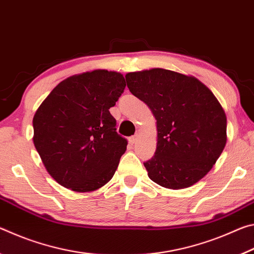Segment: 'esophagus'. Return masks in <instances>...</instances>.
<instances>
[{"label": "esophagus", "mask_w": 254, "mask_h": 254, "mask_svg": "<svg viewBox=\"0 0 254 254\" xmlns=\"http://www.w3.org/2000/svg\"><path fill=\"white\" fill-rule=\"evenodd\" d=\"M136 140H137V134H134V135L130 137V140H128V141H130L131 144H134L136 142Z\"/></svg>", "instance_id": "obj_1"}]
</instances>
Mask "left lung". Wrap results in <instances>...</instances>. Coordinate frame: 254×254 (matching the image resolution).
Wrapping results in <instances>:
<instances>
[{
    "label": "left lung",
    "instance_id": "obj_1",
    "mask_svg": "<svg viewBox=\"0 0 254 254\" xmlns=\"http://www.w3.org/2000/svg\"><path fill=\"white\" fill-rule=\"evenodd\" d=\"M126 78L157 120L156 152L143 163L149 178L171 189L199 182L226 144V115L217 98L195 77L162 68L128 72Z\"/></svg>",
    "mask_w": 254,
    "mask_h": 254
}]
</instances>
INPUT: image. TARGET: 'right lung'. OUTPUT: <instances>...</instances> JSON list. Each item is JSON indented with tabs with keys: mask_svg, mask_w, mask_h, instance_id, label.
I'll use <instances>...</instances> for the list:
<instances>
[{
	"mask_svg": "<svg viewBox=\"0 0 254 254\" xmlns=\"http://www.w3.org/2000/svg\"><path fill=\"white\" fill-rule=\"evenodd\" d=\"M117 71L96 69L60 81L33 117V143L62 186L92 191L113 177L127 141L110 109L126 88Z\"/></svg>",
	"mask_w": 254,
	"mask_h": 254,
	"instance_id": "obj_1",
	"label": "right lung"
}]
</instances>
